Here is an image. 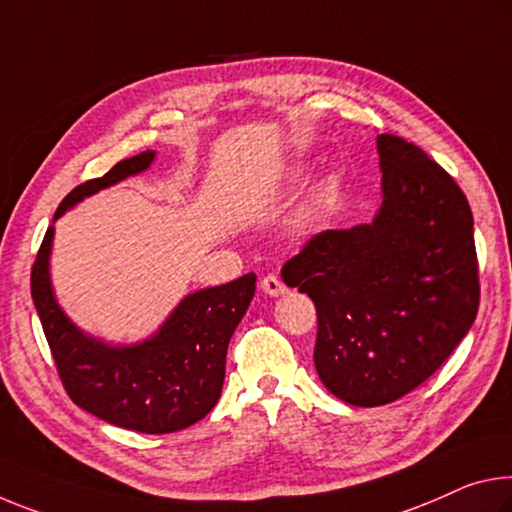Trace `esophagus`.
<instances>
[{
  "label": "esophagus",
  "mask_w": 512,
  "mask_h": 512,
  "mask_svg": "<svg viewBox=\"0 0 512 512\" xmlns=\"http://www.w3.org/2000/svg\"><path fill=\"white\" fill-rule=\"evenodd\" d=\"M259 285H262V291L264 294H269V296H282V294H287V287L282 285V280L278 278V275H266V278L259 282Z\"/></svg>",
  "instance_id": "34e87169"
}]
</instances>
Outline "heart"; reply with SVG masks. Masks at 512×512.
I'll list each match as a JSON object with an SVG mask.
<instances>
[{"label": "heart", "mask_w": 512, "mask_h": 512, "mask_svg": "<svg viewBox=\"0 0 512 512\" xmlns=\"http://www.w3.org/2000/svg\"><path fill=\"white\" fill-rule=\"evenodd\" d=\"M298 175H300V168H294V170H291V177H298ZM307 216H314V209H312V212L307 214Z\"/></svg>", "instance_id": "1"}]
</instances>
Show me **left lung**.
Here are the masks:
<instances>
[{
    "label": "left lung",
    "instance_id": "obj_1",
    "mask_svg": "<svg viewBox=\"0 0 512 512\" xmlns=\"http://www.w3.org/2000/svg\"><path fill=\"white\" fill-rule=\"evenodd\" d=\"M376 150L383 202L373 221L316 234L285 264L287 285L316 305L321 383L358 408L433 376L472 328L481 294L460 186L399 136L380 134Z\"/></svg>",
    "mask_w": 512,
    "mask_h": 512
}]
</instances>
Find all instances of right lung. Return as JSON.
<instances>
[{"label": "right lung", "instance_id": "obj_1", "mask_svg": "<svg viewBox=\"0 0 512 512\" xmlns=\"http://www.w3.org/2000/svg\"><path fill=\"white\" fill-rule=\"evenodd\" d=\"M154 159V150L141 152L77 186L54 223L81 200L148 170ZM52 246L54 225L31 271V298L70 399L107 424L148 435L182 431L207 417L223 389L227 344L255 296V273L191 291L150 337L111 344L81 330L61 307L50 273Z\"/></svg>", "mask_w": 512, "mask_h": 512}]
</instances>
